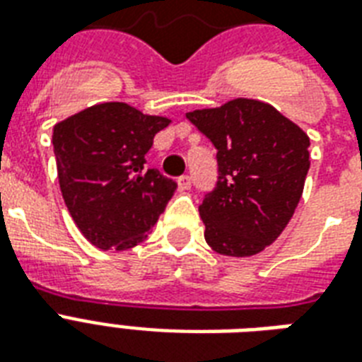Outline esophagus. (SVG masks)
Wrapping results in <instances>:
<instances>
[{
  "label": "esophagus",
  "mask_w": 362,
  "mask_h": 362,
  "mask_svg": "<svg viewBox=\"0 0 362 362\" xmlns=\"http://www.w3.org/2000/svg\"><path fill=\"white\" fill-rule=\"evenodd\" d=\"M178 187H180V189H189V187H192V176L182 175L180 178H178Z\"/></svg>",
  "instance_id": "obj_1"
}]
</instances>
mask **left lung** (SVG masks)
I'll use <instances>...</instances> for the list:
<instances>
[{
	"label": "left lung",
	"mask_w": 362,
	"mask_h": 362,
	"mask_svg": "<svg viewBox=\"0 0 362 362\" xmlns=\"http://www.w3.org/2000/svg\"><path fill=\"white\" fill-rule=\"evenodd\" d=\"M186 118L214 144L218 182L199 214L214 252L250 257L291 220L310 169V139L269 103L233 99Z\"/></svg>",
	"instance_id": "left-lung-1"
}]
</instances>
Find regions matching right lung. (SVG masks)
Segmentation results:
<instances>
[{
	"label": "right lung",
	"instance_id": "obj_1",
	"mask_svg": "<svg viewBox=\"0 0 362 362\" xmlns=\"http://www.w3.org/2000/svg\"><path fill=\"white\" fill-rule=\"evenodd\" d=\"M170 124L127 103H101L54 125L59 189L81 233L101 250H129L156 226L176 182L148 169L153 136Z\"/></svg>",
	"mask_w": 362,
	"mask_h": 362
}]
</instances>
